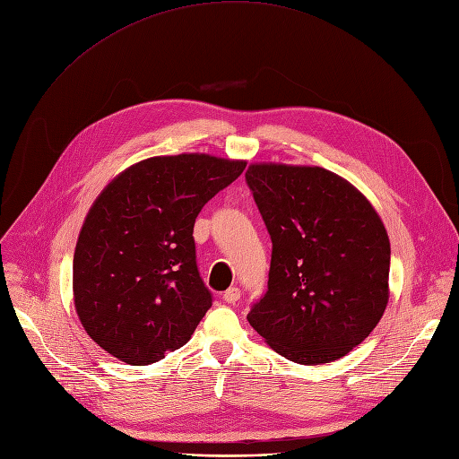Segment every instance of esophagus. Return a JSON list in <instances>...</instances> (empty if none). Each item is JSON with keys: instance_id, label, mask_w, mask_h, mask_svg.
Masks as SVG:
<instances>
[{"instance_id": "34e87169", "label": "esophagus", "mask_w": 459, "mask_h": 459, "mask_svg": "<svg viewBox=\"0 0 459 459\" xmlns=\"http://www.w3.org/2000/svg\"><path fill=\"white\" fill-rule=\"evenodd\" d=\"M228 304H235L238 299H241V291H238L237 288H230L226 293H224V297H222Z\"/></svg>"}]
</instances>
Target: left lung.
Masks as SVG:
<instances>
[{"mask_svg":"<svg viewBox=\"0 0 459 459\" xmlns=\"http://www.w3.org/2000/svg\"><path fill=\"white\" fill-rule=\"evenodd\" d=\"M247 183L273 241L269 290L248 323L297 364L345 357L388 304L390 241L377 211L319 166L255 162Z\"/></svg>","mask_w":459,"mask_h":459,"instance_id":"obj_1","label":"left lung"}]
</instances>
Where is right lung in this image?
<instances>
[{"instance_id":"1","label":"right lung","mask_w":459,"mask_h":459,"mask_svg":"<svg viewBox=\"0 0 459 459\" xmlns=\"http://www.w3.org/2000/svg\"><path fill=\"white\" fill-rule=\"evenodd\" d=\"M245 168L205 152L151 157L99 194L78 235L73 293L104 351L145 366L190 340L212 304L195 265V216Z\"/></svg>"}]
</instances>
